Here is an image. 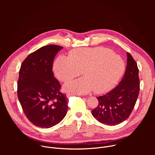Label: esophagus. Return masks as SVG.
Masks as SVG:
<instances>
[{
    "label": "esophagus",
    "mask_w": 155,
    "mask_h": 155,
    "mask_svg": "<svg viewBox=\"0 0 155 155\" xmlns=\"http://www.w3.org/2000/svg\"><path fill=\"white\" fill-rule=\"evenodd\" d=\"M74 96V94H72V93H68L67 94H66V96H67V97H68V98L70 97H71V96Z\"/></svg>",
    "instance_id": "34e87169"
}]
</instances>
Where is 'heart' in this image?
Masks as SVG:
<instances>
[{
	"mask_svg": "<svg viewBox=\"0 0 155 155\" xmlns=\"http://www.w3.org/2000/svg\"><path fill=\"white\" fill-rule=\"evenodd\" d=\"M122 58L104 48H84L75 50L69 58L59 56L54 61L53 72L62 82L81 75L84 77L66 83L64 89L68 92L84 94L94 90L103 93L113 87L124 72Z\"/></svg>",
	"mask_w": 155,
	"mask_h": 155,
	"instance_id": "1",
	"label": "heart"
}]
</instances>
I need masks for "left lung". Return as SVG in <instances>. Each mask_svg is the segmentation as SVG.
<instances>
[{"label":"left lung","instance_id":"1","mask_svg":"<svg viewBox=\"0 0 155 155\" xmlns=\"http://www.w3.org/2000/svg\"><path fill=\"white\" fill-rule=\"evenodd\" d=\"M127 66L124 77L114 90L97 97V107L91 111L93 116L106 125L118 124L131 114L140 90L139 69L136 62L127 53Z\"/></svg>","mask_w":155,"mask_h":155}]
</instances>
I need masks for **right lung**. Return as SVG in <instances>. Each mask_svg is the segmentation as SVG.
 Wrapping results in <instances>:
<instances>
[{
  "label": "right lung",
  "mask_w": 155,
  "mask_h": 155,
  "mask_svg": "<svg viewBox=\"0 0 155 155\" xmlns=\"http://www.w3.org/2000/svg\"><path fill=\"white\" fill-rule=\"evenodd\" d=\"M63 47L44 46L29 54L22 63L18 81V97L28 119L34 125L51 127L67 114L66 95L54 77L53 62Z\"/></svg>",
  "instance_id": "right-lung-1"
}]
</instances>
